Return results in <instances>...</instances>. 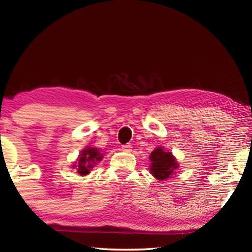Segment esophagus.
<instances>
[{"label": "esophagus", "mask_w": 252, "mask_h": 252, "mask_svg": "<svg viewBox=\"0 0 252 252\" xmlns=\"http://www.w3.org/2000/svg\"><path fill=\"white\" fill-rule=\"evenodd\" d=\"M121 149H122V151H125V152H131V151H132V145L130 143H126L125 145H122Z\"/></svg>", "instance_id": "34e87169"}]
</instances>
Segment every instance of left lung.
<instances>
[{
    "mask_svg": "<svg viewBox=\"0 0 252 252\" xmlns=\"http://www.w3.org/2000/svg\"><path fill=\"white\" fill-rule=\"evenodd\" d=\"M150 159L152 162L150 171L152 172L153 176L159 181L166 180L178 167V164L172 153L165 152L162 148L154 150L150 155Z\"/></svg>",
    "mask_w": 252,
    "mask_h": 252,
    "instance_id": "left-lung-1",
    "label": "left lung"
}]
</instances>
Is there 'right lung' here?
Returning a JSON list of instances; mask_svg holds the SVG:
<instances>
[{
	"label": "right lung",
	"instance_id": "obj_1",
	"mask_svg": "<svg viewBox=\"0 0 252 252\" xmlns=\"http://www.w3.org/2000/svg\"><path fill=\"white\" fill-rule=\"evenodd\" d=\"M102 158V154L97 149L88 148L84 150L80 154L78 159V165H74L77 167V172L80 175H87L90 168H93V164Z\"/></svg>",
	"mask_w": 252,
	"mask_h": 252
}]
</instances>
